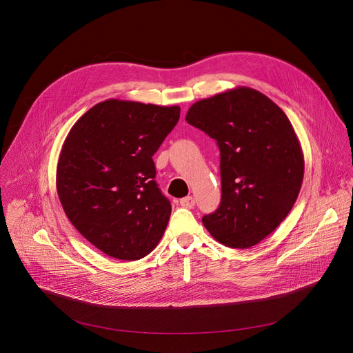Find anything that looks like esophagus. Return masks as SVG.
Instances as JSON below:
<instances>
[{"label":"esophagus","mask_w":353,"mask_h":353,"mask_svg":"<svg viewBox=\"0 0 353 353\" xmlns=\"http://www.w3.org/2000/svg\"><path fill=\"white\" fill-rule=\"evenodd\" d=\"M180 205L184 207V208L191 210V208H194V205H195V199H194L192 196H184V198L180 199Z\"/></svg>","instance_id":"1"}]
</instances>
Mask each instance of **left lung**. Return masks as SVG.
<instances>
[{"instance_id": "obj_1", "label": "left lung", "mask_w": 353, "mask_h": 353, "mask_svg": "<svg viewBox=\"0 0 353 353\" xmlns=\"http://www.w3.org/2000/svg\"><path fill=\"white\" fill-rule=\"evenodd\" d=\"M185 120L221 150V205L204 226L232 248L259 244L288 216L303 183V150L289 119L261 92L239 86L198 100Z\"/></svg>"}]
</instances>
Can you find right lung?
Returning <instances> with one entry per match:
<instances>
[{"instance_id": "add662e5", "label": "right lung", "mask_w": 353, "mask_h": 353, "mask_svg": "<svg viewBox=\"0 0 353 353\" xmlns=\"http://www.w3.org/2000/svg\"><path fill=\"white\" fill-rule=\"evenodd\" d=\"M179 119V106L109 99L68 132L57 165L60 203L105 254L135 261L162 239L172 205L155 181L152 157Z\"/></svg>"}]
</instances>
